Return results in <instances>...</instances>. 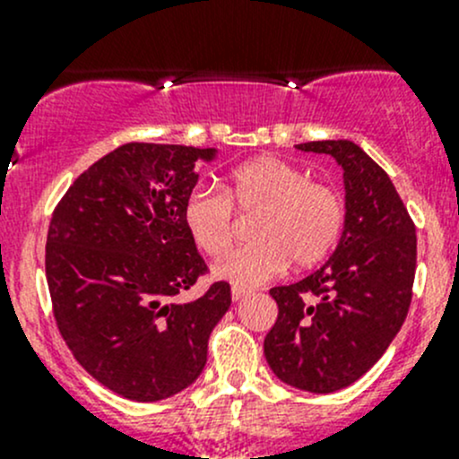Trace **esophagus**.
Returning a JSON list of instances; mask_svg holds the SVG:
<instances>
[{
	"mask_svg": "<svg viewBox=\"0 0 459 459\" xmlns=\"http://www.w3.org/2000/svg\"><path fill=\"white\" fill-rule=\"evenodd\" d=\"M248 295H251V290L239 289V286H233V290H230V298H233V302H242V299H247Z\"/></svg>",
	"mask_w": 459,
	"mask_h": 459,
	"instance_id": "34e87169",
	"label": "esophagus"
}]
</instances>
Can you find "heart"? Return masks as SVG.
Here are the masks:
<instances>
[{
    "label": "heart",
    "mask_w": 459,
    "mask_h": 459,
    "mask_svg": "<svg viewBox=\"0 0 459 459\" xmlns=\"http://www.w3.org/2000/svg\"><path fill=\"white\" fill-rule=\"evenodd\" d=\"M233 208L255 212L251 238L215 266L221 280L251 289L298 268L322 262L344 229V197L333 184L280 157H259L238 166L224 188L197 186L184 202V224L208 257L224 255L235 238Z\"/></svg>",
    "instance_id": "obj_1"
}]
</instances>
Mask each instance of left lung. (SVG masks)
I'll use <instances>...</instances> for the list:
<instances>
[{
  "instance_id": "1",
  "label": "left lung",
  "mask_w": 459,
  "mask_h": 459,
  "mask_svg": "<svg viewBox=\"0 0 459 459\" xmlns=\"http://www.w3.org/2000/svg\"><path fill=\"white\" fill-rule=\"evenodd\" d=\"M298 148L326 152L344 169V233L322 268L271 289L280 313L264 355L281 382L333 393L362 377L404 324L418 238L388 175L358 143L324 140Z\"/></svg>"
}]
</instances>
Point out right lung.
Here are the masks:
<instances>
[{
	"instance_id": "right-lung-1",
	"label": "right lung",
	"mask_w": 459,
	"mask_h": 459,
	"mask_svg": "<svg viewBox=\"0 0 459 459\" xmlns=\"http://www.w3.org/2000/svg\"><path fill=\"white\" fill-rule=\"evenodd\" d=\"M215 148L131 142L84 170L46 238L53 316L73 358L117 395L157 402L191 386L230 307L229 281L178 302L208 268L184 224Z\"/></svg>"
}]
</instances>
